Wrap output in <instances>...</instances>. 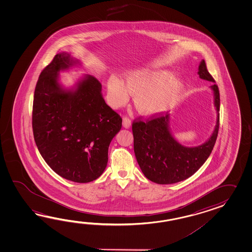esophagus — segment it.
<instances>
[{
    "label": "esophagus",
    "instance_id": "obj_1",
    "mask_svg": "<svg viewBox=\"0 0 252 252\" xmlns=\"http://www.w3.org/2000/svg\"><path fill=\"white\" fill-rule=\"evenodd\" d=\"M123 125H124V127L125 128H130V126H131L130 120L128 117H124V119H123Z\"/></svg>",
    "mask_w": 252,
    "mask_h": 252
}]
</instances>
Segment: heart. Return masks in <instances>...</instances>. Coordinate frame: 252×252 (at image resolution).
<instances>
[{"instance_id":"1","label":"heart","mask_w":252,"mask_h":252,"mask_svg":"<svg viewBox=\"0 0 252 252\" xmlns=\"http://www.w3.org/2000/svg\"><path fill=\"white\" fill-rule=\"evenodd\" d=\"M184 87V82L166 70L140 68L128 72L124 81L115 75L109 77V102L113 107L123 106L129 94L134 96L136 110L144 115L162 113L176 102Z\"/></svg>"}]
</instances>
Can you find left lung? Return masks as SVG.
Masks as SVG:
<instances>
[{"label":"left lung","instance_id":"8db88e82","mask_svg":"<svg viewBox=\"0 0 252 252\" xmlns=\"http://www.w3.org/2000/svg\"><path fill=\"white\" fill-rule=\"evenodd\" d=\"M197 74L201 79L214 82L204 59ZM214 93L217 119L214 131L204 143L188 147L179 143L172 133L170 115L138 121L132 124L134 153L145 177L159 185H169L193 176L209 158L219 130L220 94L216 85L210 86Z\"/></svg>","mask_w":252,"mask_h":252}]
</instances>
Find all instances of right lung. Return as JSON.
<instances>
[{
  "label": "right lung",
  "instance_id": "obj_1",
  "mask_svg": "<svg viewBox=\"0 0 252 252\" xmlns=\"http://www.w3.org/2000/svg\"><path fill=\"white\" fill-rule=\"evenodd\" d=\"M71 53L55 56L38 77L33 100V135L40 155L60 177L91 182L107 166L108 149L122 128L123 120L109 107L102 85L84 75L71 88L60 72L80 67Z\"/></svg>",
  "mask_w": 252,
  "mask_h": 252
}]
</instances>
